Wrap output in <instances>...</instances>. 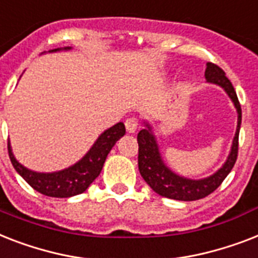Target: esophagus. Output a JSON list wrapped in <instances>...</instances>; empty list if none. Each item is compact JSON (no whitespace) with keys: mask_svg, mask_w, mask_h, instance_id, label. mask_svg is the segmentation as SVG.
Wrapping results in <instances>:
<instances>
[{"mask_svg":"<svg viewBox=\"0 0 258 258\" xmlns=\"http://www.w3.org/2000/svg\"><path fill=\"white\" fill-rule=\"evenodd\" d=\"M125 127H126V131L129 133H135L137 131V127H139V119L136 118V117H129L125 121Z\"/></svg>","mask_w":258,"mask_h":258,"instance_id":"esophagus-1","label":"esophagus"}]
</instances>
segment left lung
I'll return each instance as SVG.
<instances>
[{
	"instance_id": "obj_1",
	"label": "left lung",
	"mask_w": 258,
	"mask_h": 258,
	"mask_svg": "<svg viewBox=\"0 0 258 258\" xmlns=\"http://www.w3.org/2000/svg\"><path fill=\"white\" fill-rule=\"evenodd\" d=\"M205 78L208 82L217 84L224 88L228 96L232 98L234 106L238 113L237 119V129L234 135L232 149H230L229 157L226 162L222 165L217 172L201 180H190L181 177L176 173H173L170 169L164 164L158 150L156 137L152 133V126L148 122L145 123V129L140 131L137 136L139 142V170L145 182L153 189L157 195L166 197V199L180 200V201H195L207 197L213 193L225 177L230 173L236 164L237 154H238V133L241 126V105L237 98L236 90H234L232 82L225 76V72L216 63L208 62L205 69Z\"/></svg>"
}]
</instances>
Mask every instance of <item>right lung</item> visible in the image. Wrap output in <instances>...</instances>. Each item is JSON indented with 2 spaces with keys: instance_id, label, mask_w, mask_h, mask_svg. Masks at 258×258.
I'll return each instance as SVG.
<instances>
[{
  "instance_id": "obj_1",
  "label": "right lung",
  "mask_w": 258,
  "mask_h": 258,
  "mask_svg": "<svg viewBox=\"0 0 258 258\" xmlns=\"http://www.w3.org/2000/svg\"><path fill=\"white\" fill-rule=\"evenodd\" d=\"M63 49L68 50L71 47H63ZM57 50L61 49H53L50 51ZM123 135H125V125L122 122L116 123L97 139L94 145L80 161L69 168L54 173H37L22 166L12 153L10 142H8V152L14 169L34 190L49 197L67 199L84 193L89 187V185L96 180L102 170L109 152Z\"/></svg>"
}]
</instances>
